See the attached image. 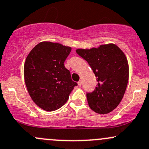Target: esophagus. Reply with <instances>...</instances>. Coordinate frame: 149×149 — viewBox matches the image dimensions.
I'll return each mask as SVG.
<instances>
[{
  "instance_id": "esophagus-1",
  "label": "esophagus",
  "mask_w": 149,
  "mask_h": 149,
  "mask_svg": "<svg viewBox=\"0 0 149 149\" xmlns=\"http://www.w3.org/2000/svg\"><path fill=\"white\" fill-rule=\"evenodd\" d=\"M78 84H79V86H81V85H82V81H79V82H78Z\"/></svg>"
}]
</instances>
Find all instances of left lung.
I'll return each mask as SVG.
<instances>
[{"mask_svg":"<svg viewBox=\"0 0 149 149\" xmlns=\"http://www.w3.org/2000/svg\"><path fill=\"white\" fill-rule=\"evenodd\" d=\"M76 52L88 63L97 77V86L86 93L90 108L99 114L112 112L120 103L129 78V68L124 52L114 44Z\"/></svg>","mask_w":149,"mask_h":149,"instance_id":"obj_1","label":"left lung"}]
</instances>
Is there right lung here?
Listing matches in <instances>:
<instances>
[{
  "label": "right lung",
  "instance_id": "right-lung-1",
  "mask_svg": "<svg viewBox=\"0 0 149 149\" xmlns=\"http://www.w3.org/2000/svg\"><path fill=\"white\" fill-rule=\"evenodd\" d=\"M70 50V47L59 43L42 42L26 57L24 68L25 84L33 102L44 110L61 107L78 85L64 65Z\"/></svg>",
  "mask_w": 149,
  "mask_h": 149
}]
</instances>
